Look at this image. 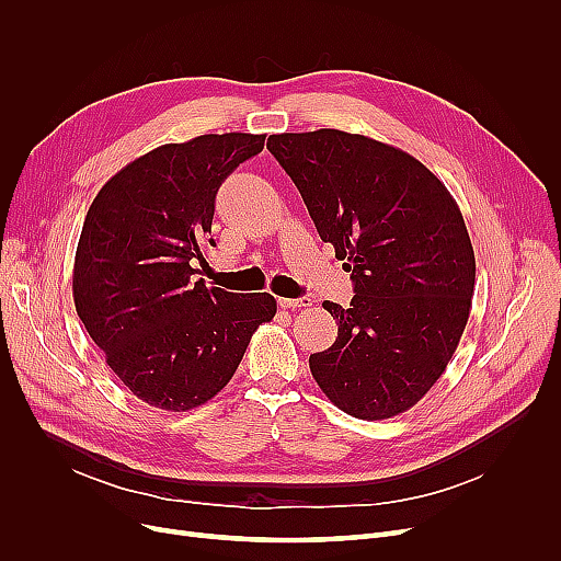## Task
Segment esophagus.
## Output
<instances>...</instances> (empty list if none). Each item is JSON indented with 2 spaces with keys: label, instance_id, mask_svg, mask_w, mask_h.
Returning a JSON list of instances; mask_svg holds the SVG:
<instances>
[{
  "label": "esophagus",
  "instance_id": "34e87169",
  "mask_svg": "<svg viewBox=\"0 0 561 561\" xmlns=\"http://www.w3.org/2000/svg\"><path fill=\"white\" fill-rule=\"evenodd\" d=\"M309 305H311V298H282L279 300V307H284V309H302Z\"/></svg>",
  "mask_w": 561,
  "mask_h": 561
}]
</instances>
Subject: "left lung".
<instances>
[{
	"label": "left lung",
	"mask_w": 561,
	"mask_h": 561,
	"mask_svg": "<svg viewBox=\"0 0 561 561\" xmlns=\"http://www.w3.org/2000/svg\"><path fill=\"white\" fill-rule=\"evenodd\" d=\"M268 150L357 293L347 309L322 302L339 336L311 375L350 416H398L444 375L468 322L476 254L459 206L419 159L362 134H273Z\"/></svg>",
	"instance_id": "1"
}]
</instances>
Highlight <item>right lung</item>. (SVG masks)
<instances>
[{
    "mask_svg": "<svg viewBox=\"0 0 561 561\" xmlns=\"http://www.w3.org/2000/svg\"><path fill=\"white\" fill-rule=\"evenodd\" d=\"M263 134H204L157 147L113 174L79 236L72 296L108 368L142 402L188 411L225 389L252 334L273 320L271 293L206 288L216 193Z\"/></svg>",
    "mask_w": 561,
    "mask_h": 561,
    "instance_id": "1",
    "label": "right lung"
}]
</instances>
